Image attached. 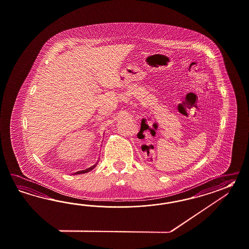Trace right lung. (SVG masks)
Returning <instances> with one entry per match:
<instances>
[{"label": "right lung", "instance_id": "1", "mask_svg": "<svg viewBox=\"0 0 249 249\" xmlns=\"http://www.w3.org/2000/svg\"><path fill=\"white\" fill-rule=\"evenodd\" d=\"M94 167H95V165H94ZM94 167H91V168H89V169H88V170H85V171H81V172H77V173H79V174H80V173H85V172H89V171H90L91 169H93Z\"/></svg>", "mask_w": 249, "mask_h": 249}]
</instances>
